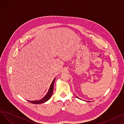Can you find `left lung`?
<instances>
[{"label":"left lung","mask_w":124,"mask_h":124,"mask_svg":"<svg viewBox=\"0 0 124 124\" xmlns=\"http://www.w3.org/2000/svg\"><path fill=\"white\" fill-rule=\"evenodd\" d=\"M76 97H77V98H78V97H77V96H76Z\"/></svg>","instance_id":"8db88e82"}]
</instances>
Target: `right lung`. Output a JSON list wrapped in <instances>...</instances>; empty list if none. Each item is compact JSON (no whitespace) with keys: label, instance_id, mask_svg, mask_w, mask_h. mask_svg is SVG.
I'll return each mask as SVG.
<instances>
[{"label":"right lung","instance_id":"add662e5","mask_svg":"<svg viewBox=\"0 0 124 124\" xmlns=\"http://www.w3.org/2000/svg\"><path fill=\"white\" fill-rule=\"evenodd\" d=\"M55 79L56 78H55L53 80V81H52L47 94L46 95V96L45 97H44L42 100H40L39 101H28L29 102H30L31 103L40 104V103H44L46 101H48L51 98V97L52 94H53V89H54V82H55Z\"/></svg>","mask_w":124,"mask_h":124}]
</instances>
